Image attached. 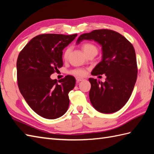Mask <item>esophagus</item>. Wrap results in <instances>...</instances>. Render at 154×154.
<instances>
[{
	"mask_svg": "<svg viewBox=\"0 0 154 154\" xmlns=\"http://www.w3.org/2000/svg\"><path fill=\"white\" fill-rule=\"evenodd\" d=\"M84 80L85 79H83V78H79V77L76 78V81H77V83H79V82H80V81H84Z\"/></svg>",
	"mask_w": 154,
	"mask_h": 154,
	"instance_id": "obj_1",
	"label": "esophagus"
}]
</instances>
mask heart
<instances>
[{
	"label": "heart",
	"mask_w": 154,
	"mask_h": 154,
	"mask_svg": "<svg viewBox=\"0 0 154 154\" xmlns=\"http://www.w3.org/2000/svg\"><path fill=\"white\" fill-rule=\"evenodd\" d=\"M82 50L84 51V53L87 54L88 53H90V52H97V48L96 47V45H94V44H91V43H84L82 45ZM70 52V49L68 48L65 51L64 54H63V58L65 60H66ZM69 73L72 75H75L77 77H83L86 74V71L83 69H79V68H77V69H74L70 71Z\"/></svg>",
	"instance_id": "1"
}]
</instances>
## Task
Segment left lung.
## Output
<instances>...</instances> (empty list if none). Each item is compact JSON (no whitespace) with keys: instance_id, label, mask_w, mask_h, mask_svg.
<instances>
[{"instance_id":"1","label":"left lung","mask_w":154,"mask_h":154,"mask_svg":"<svg viewBox=\"0 0 154 154\" xmlns=\"http://www.w3.org/2000/svg\"><path fill=\"white\" fill-rule=\"evenodd\" d=\"M93 40L102 46L103 59L93 69L94 76L105 74V82L89 79L91 87L89 99L93 107L102 113H113L125 105L134 87L138 67L132 44L118 32L108 30H93L81 35L77 44Z\"/></svg>"}]
</instances>
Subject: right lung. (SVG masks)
Masks as SVG:
<instances>
[{"label":"right lung","mask_w":154,"mask_h":154,"mask_svg":"<svg viewBox=\"0 0 154 154\" xmlns=\"http://www.w3.org/2000/svg\"><path fill=\"white\" fill-rule=\"evenodd\" d=\"M77 35L40 34L32 38L17 59V81L22 95L31 109L47 119L60 118L69 105L68 94L75 79L67 75L58 81L50 75L63 66V50Z\"/></svg>","instance_id":"1"}]
</instances>
